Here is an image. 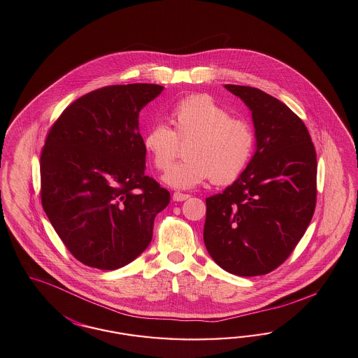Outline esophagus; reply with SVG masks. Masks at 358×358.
Returning <instances> with one entry per match:
<instances>
[{"instance_id":"obj_1","label":"esophagus","mask_w":358,"mask_h":358,"mask_svg":"<svg viewBox=\"0 0 358 358\" xmlns=\"http://www.w3.org/2000/svg\"><path fill=\"white\" fill-rule=\"evenodd\" d=\"M189 197H190L189 194H185V193H180V192H176V193L173 194V200L177 201V202H181V201L187 200Z\"/></svg>"}]
</instances>
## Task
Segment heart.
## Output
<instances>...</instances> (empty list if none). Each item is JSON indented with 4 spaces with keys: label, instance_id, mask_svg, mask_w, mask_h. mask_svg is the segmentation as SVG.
Returning <instances> with one entry per match:
<instances>
[{
    "label": "heart",
    "instance_id": "1",
    "mask_svg": "<svg viewBox=\"0 0 358 358\" xmlns=\"http://www.w3.org/2000/svg\"><path fill=\"white\" fill-rule=\"evenodd\" d=\"M174 129L157 122L149 127L143 146L158 171L169 168L178 141L189 140L185 161L173 165L162 181L174 189H192L212 178L215 184H230L249 164L255 149V131L241 118L208 94L180 101L172 110Z\"/></svg>",
    "mask_w": 358,
    "mask_h": 358
}]
</instances>
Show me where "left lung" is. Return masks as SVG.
I'll return each instance as SVG.
<instances>
[{
	"mask_svg": "<svg viewBox=\"0 0 358 358\" xmlns=\"http://www.w3.org/2000/svg\"><path fill=\"white\" fill-rule=\"evenodd\" d=\"M225 87L252 113L256 152L231 185L206 199L203 243L224 271L262 275L290 256L310 224L317 194L315 145L284 102L257 87Z\"/></svg>",
	"mask_w": 358,
	"mask_h": 358,
	"instance_id": "1",
	"label": "left lung"
}]
</instances>
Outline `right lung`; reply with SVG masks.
Returning a JSON list of instances; mask_svg holds the SVG:
<instances>
[{"label": "right lung", "mask_w": 358, "mask_h": 358, "mask_svg": "<svg viewBox=\"0 0 358 358\" xmlns=\"http://www.w3.org/2000/svg\"><path fill=\"white\" fill-rule=\"evenodd\" d=\"M164 90L112 85L71 103L49 130L41 153V201L80 262L115 271L138 257L171 193L145 174L138 115Z\"/></svg>", "instance_id": "obj_1"}]
</instances>
